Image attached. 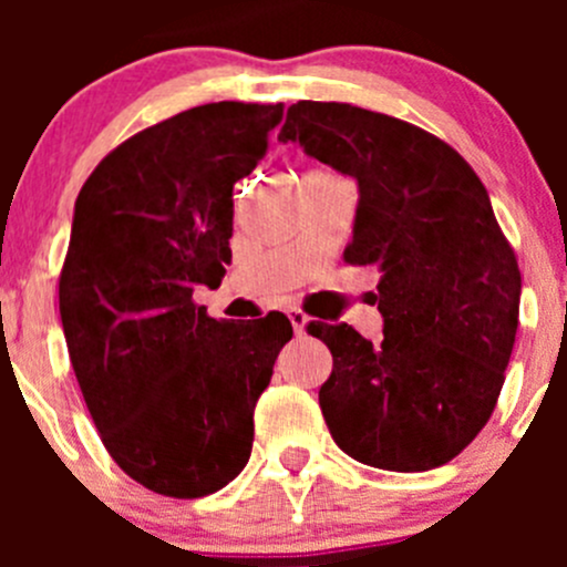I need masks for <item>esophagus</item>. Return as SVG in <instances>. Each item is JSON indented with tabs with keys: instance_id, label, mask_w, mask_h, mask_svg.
Instances as JSON below:
<instances>
[{
	"instance_id": "obj_1",
	"label": "esophagus",
	"mask_w": 567,
	"mask_h": 567,
	"mask_svg": "<svg viewBox=\"0 0 567 567\" xmlns=\"http://www.w3.org/2000/svg\"><path fill=\"white\" fill-rule=\"evenodd\" d=\"M288 318H290V323H293L296 334H305V326H307V320H310V318H307V312L299 310V307H290Z\"/></svg>"
}]
</instances>
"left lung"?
Wrapping results in <instances>:
<instances>
[{
	"label": "left lung",
	"mask_w": 567,
	"mask_h": 567,
	"mask_svg": "<svg viewBox=\"0 0 567 567\" xmlns=\"http://www.w3.org/2000/svg\"><path fill=\"white\" fill-rule=\"evenodd\" d=\"M279 140L357 177L342 260L381 271L384 340L307 323L331 351L318 392L331 439L390 472L453 461L494 414L518 329L522 271L488 192L447 142L370 109L299 101Z\"/></svg>",
	"instance_id": "left-lung-1"
}]
</instances>
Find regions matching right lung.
<instances>
[{"mask_svg": "<svg viewBox=\"0 0 567 567\" xmlns=\"http://www.w3.org/2000/svg\"><path fill=\"white\" fill-rule=\"evenodd\" d=\"M282 112L186 109L120 142L76 197L60 271L73 373L114 463L162 496L197 499L238 477L255 403L293 337L282 312L216 320L194 301L225 277L233 186Z\"/></svg>", "mask_w": 567, "mask_h": 567, "instance_id": "right-lung-1", "label": "right lung"}]
</instances>
